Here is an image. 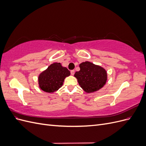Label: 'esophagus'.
Listing matches in <instances>:
<instances>
[{
	"label": "esophagus",
	"mask_w": 146,
	"mask_h": 146,
	"mask_svg": "<svg viewBox=\"0 0 146 146\" xmlns=\"http://www.w3.org/2000/svg\"><path fill=\"white\" fill-rule=\"evenodd\" d=\"M74 73H75V70H70V74H71V75H72V76L74 74Z\"/></svg>",
	"instance_id": "esophagus-1"
}]
</instances>
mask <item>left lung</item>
Returning a JSON list of instances; mask_svg holds the SVG:
<instances>
[{"mask_svg": "<svg viewBox=\"0 0 146 146\" xmlns=\"http://www.w3.org/2000/svg\"><path fill=\"white\" fill-rule=\"evenodd\" d=\"M79 67L80 70L75 73L74 77L84 91L87 93L94 92L105 85L107 73L104 68L90 61L82 63Z\"/></svg>", "mask_w": 146, "mask_h": 146, "instance_id": "left-lung-1", "label": "left lung"}]
</instances>
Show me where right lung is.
I'll use <instances>...</instances> for the list:
<instances>
[{
  "mask_svg": "<svg viewBox=\"0 0 146 146\" xmlns=\"http://www.w3.org/2000/svg\"><path fill=\"white\" fill-rule=\"evenodd\" d=\"M70 74L69 70L63 67L61 63H54L39 74V86L42 91L52 93L63 86L64 78Z\"/></svg>",
  "mask_w": 146,
  "mask_h": 146,
  "instance_id": "1",
  "label": "right lung"
}]
</instances>
